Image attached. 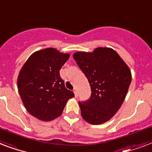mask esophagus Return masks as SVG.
<instances>
[{
	"instance_id": "esophagus-1",
	"label": "esophagus",
	"mask_w": 152,
	"mask_h": 152,
	"mask_svg": "<svg viewBox=\"0 0 152 152\" xmlns=\"http://www.w3.org/2000/svg\"><path fill=\"white\" fill-rule=\"evenodd\" d=\"M73 92L75 93V97H77V89H76V88H74V89H73Z\"/></svg>"
}]
</instances>
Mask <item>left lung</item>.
Returning a JSON list of instances; mask_svg holds the SVG:
<instances>
[{
    "label": "left lung",
    "mask_w": 152,
    "mask_h": 152,
    "mask_svg": "<svg viewBox=\"0 0 152 152\" xmlns=\"http://www.w3.org/2000/svg\"><path fill=\"white\" fill-rule=\"evenodd\" d=\"M91 87V96L79 102L81 114L91 124L109 121L124 102L132 81L131 70L112 48H97L93 52L73 55Z\"/></svg>",
    "instance_id": "left-lung-1"
}]
</instances>
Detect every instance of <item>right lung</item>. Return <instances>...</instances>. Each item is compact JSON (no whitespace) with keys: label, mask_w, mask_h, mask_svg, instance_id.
Here are the masks:
<instances>
[{"label":"right lung","mask_w":152,"mask_h":152,"mask_svg":"<svg viewBox=\"0 0 152 152\" xmlns=\"http://www.w3.org/2000/svg\"><path fill=\"white\" fill-rule=\"evenodd\" d=\"M70 58L49 48L34 52L21 68L18 91L27 111L43 121H50L63 113L66 102L75 97L65 87L59 70Z\"/></svg>","instance_id":"1"}]
</instances>
